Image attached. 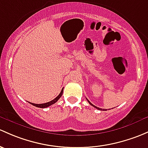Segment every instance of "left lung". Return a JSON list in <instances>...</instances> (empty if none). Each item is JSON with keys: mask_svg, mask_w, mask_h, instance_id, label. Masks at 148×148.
Segmentation results:
<instances>
[{"mask_svg": "<svg viewBox=\"0 0 148 148\" xmlns=\"http://www.w3.org/2000/svg\"><path fill=\"white\" fill-rule=\"evenodd\" d=\"M87 101H88V103H89V104H90V105H91V106H94V108H97V109L100 110V111H107V110H106V109H103V108H99V107H96V106L93 105V104H92V103H91V102H90V101H88V99H87Z\"/></svg>", "mask_w": 148, "mask_h": 148, "instance_id": "obj_1", "label": "left lung"}]
</instances>
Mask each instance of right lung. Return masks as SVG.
I'll return each instance as SVG.
<instances>
[{"instance_id": "right-lung-1", "label": "right lung", "mask_w": 148, "mask_h": 148, "mask_svg": "<svg viewBox=\"0 0 148 148\" xmlns=\"http://www.w3.org/2000/svg\"><path fill=\"white\" fill-rule=\"evenodd\" d=\"M62 93H63V88L62 89L61 92H60V94L58 95V96H57V97L55 98V99H53V100L47 102V103H41V104H36V103H30L32 105H33L34 106H36V107H38V108H47V107H49V106L52 105V104L55 103L57 101L59 100V99H60V97L62 96Z\"/></svg>"}]
</instances>
